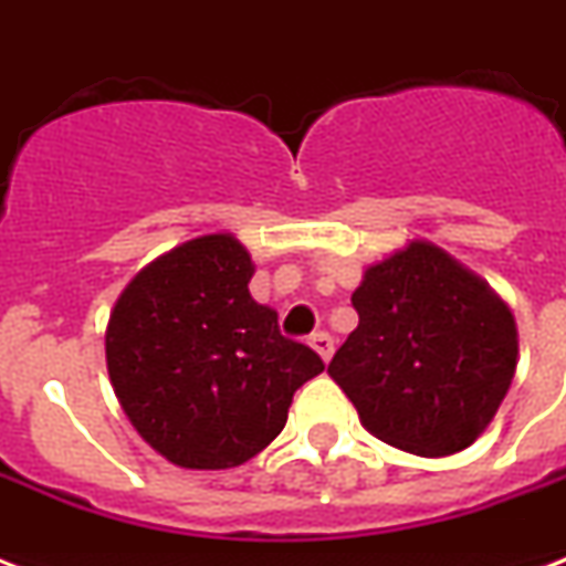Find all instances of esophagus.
<instances>
[{
  "label": "esophagus",
  "mask_w": 566,
  "mask_h": 566,
  "mask_svg": "<svg viewBox=\"0 0 566 566\" xmlns=\"http://www.w3.org/2000/svg\"><path fill=\"white\" fill-rule=\"evenodd\" d=\"M311 346L317 349L323 361H328V358L335 355V337L328 335V332H317V335L311 337Z\"/></svg>",
  "instance_id": "obj_1"
}]
</instances>
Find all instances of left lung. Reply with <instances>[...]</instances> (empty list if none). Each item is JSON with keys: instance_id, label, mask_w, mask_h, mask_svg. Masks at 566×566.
Segmentation results:
<instances>
[{"instance_id": "obj_1", "label": "left lung", "mask_w": 566, "mask_h": 566, "mask_svg": "<svg viewBox=\"0 0 566 566\" xmlns=\"http://www.w3.org/2000/svg\"><path fill=\"white\" fill-rule=\"evenodd\" d=\"M358 328L328 373L378 440L440 458L473 443L517 370L509 305L449 258L413 240L364 273Z\"/></svg>"}]
</instances>
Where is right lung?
Listing matches in <instances>:
<instances>
[{
    "instance_id": "right-lung-1",
    "label": "right lung",
    "mask_w": 566,
    "mask_h": 566,
    "mask_svg": "<svg viewBox=\"0 0 566 566\" xmlns=\"http://www.w3.org/2000/svg\"><path fill=\"white\" fill-rule=\"evenodd\" d=\"M231 234L170 249L128 282L105 332L108 376L140 438L188 470H226L284 429L293 394L326 370L249 296Z\"/></svg>"
}]
</instances>
